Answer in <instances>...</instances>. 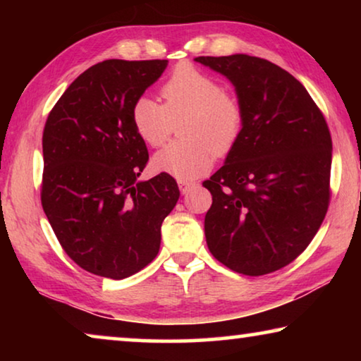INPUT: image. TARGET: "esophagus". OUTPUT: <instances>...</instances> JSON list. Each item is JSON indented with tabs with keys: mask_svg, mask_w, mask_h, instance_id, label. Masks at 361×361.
Instances as JSON below:
<instances>
[{
	"mask_svg": "<svg viewBox=\"0 0 361 361\" xmlns=\"http://www.w3.org/2000/svg\"><path fill=\"white\" fill-rule=\"evenodd\" d=\"M178 186H180L181 194H188L189 191H191L192 188H195V183L186 181V180H180V181H178Z\"/></svg>",
	"mask_w": 361,
	"mask_h": 361,
	"instance_id": "obj_1",
	"label": "esophagus"
}]
</instances>
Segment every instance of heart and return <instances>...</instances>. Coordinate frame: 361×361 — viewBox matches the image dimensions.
Returning <instances> with one entry per match:
<instances>
[{
  "label": "heart",
  "mask_w": 361,
  "mask_h": 361,
  "mask_svg": "<svg viewBox=\"0 0 361 361\" xmlns=\"http://www.w3.org/2000/svg\"><path fill=\"white\" fill-rule=\"evenodd\" d=\"M164 103L140 97L130 119L137 135L157 148L180 127L183 142L167 145L152 157L156 172L178 180H194L209 172L213 159L224 156L239 142L245 109L234 90L223 87L210 73L180 63L161 85Z\"/></svg>",
  "instance_id": "obj_1"
}]
</instances>
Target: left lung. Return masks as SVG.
<instances>
[{
	"instance_id": "obj_1",
	"label": "left lung",
	"mask_w": 361,
	"mask_h": 361,
	"mask_svg": "<svg viewBox=\"0 0 361 361\" xmlns=\"http://www.w3.org/2000/svg\"><path fill=\"white\" fill-rule=\"evenodd\" d=\"M234 84L245 109L237 145L204 186L210 253L243 276H264L301 255L325 219L331 135L304 85L269 60L197 57Z\"/></svg>"
}]
</instances>
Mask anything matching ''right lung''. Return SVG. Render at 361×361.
I'll return each mask as SVG.
<instances>
[{"label": "right lung", "instance_id": "right-lung-1", "mask_svg": "<svg viewBox=\"0 0 361 361\" xmlns=\"http://www.w3.org/2000/svg\"><path fill=\"white\" fill-rule=\"evenodd\" d=\"M166 68L167 60H105L79 75L47 116L42 210L65 253L95 276L121 280L148 266L180 197L167 173L137 180L149 156L132 105Z\"/></svg>", "mask_w": 361, "mask_h": 361}]
</instances>
